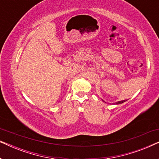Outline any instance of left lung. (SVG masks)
<instances>
[{
	"label": "left lung",
	"mask_w": 159,
	"mask_h": 159,
	"mask_svg": "<svg viewBox=\"0 0 159 159\" xmlns=\"http://www.w3.org/2000/svg\"><path fill=\"white\" fill-rule=\"evenodd\" d=\"M125 101H127V100H124V101H118V102H116V103H114L115 104H121V103H124V102H125Z\"/></svg>",
	"instance_id": "left-lung-1"
}]
</instances>
